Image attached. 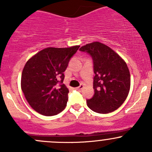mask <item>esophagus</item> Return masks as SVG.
Segmentation results:
<instances>
[{
	"label": "esophagus",
	"instance_id": "obj_1",
	"mask_svg": "<svg viewBox=\"0 0 152 152\" xmlns=\"http://www.w3.org/2000/svg\"><path fill=\"white\" fill-rule=\"evenodd\" d=\"M83 87H84V85H80V86H79V87H76V90H82V89H83Z\"/></svg>",
	"mask_w": 152,
	"mask_h": 152
}]
</instances>
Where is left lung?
Here are the masks:
<instances>
[{
    "mask_svg": "<svg viewBox=\"0 0 152 152\" xmlns=\"http://www.w3.org/2000/svg\"><path fill=\"white\" fill-rule=\"evenodd\" d=\"M91 56L93 62L94 95L87 104L93 111L112 113L122 105L130 89V73L124 59L107 45L99 42L79 49Z\"/></svg>",
    "mask_w": 152,
    "mask_h": 152,
    "instance_id": "left-lung-1",
    "label": "left lung"
}]
</instances>
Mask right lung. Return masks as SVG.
Returning <instances> with one entry per match:
<instances>
[{
    "instance_id": "right-lung-1",
    "label": "right lung",
    "mask_w": 152,
    "mask_h": 152,
    "mask_svg": "<svg viewBox=\"0 0 152 152\" xmlns=\"http://www.w3.org/2000/svg\"><path fill=\"white\" fill-rule=\"evenodd\" d=\"M79 47L47 48L25 65L21 89L29 105L38 113L56 115L65 108L69 90L63 84L64 72Z\"/></svg>"
}]
</instances>
